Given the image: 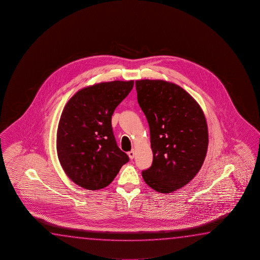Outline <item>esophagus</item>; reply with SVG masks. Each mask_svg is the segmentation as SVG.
<instances>
[{
	"label": "esophagus",
	"instance_id": "obj_1",
	"mask_svg": "<svg viewBox=\"0 0 260 260\" xmlns=\"http://www.w3.org/2000/svg\"><path fill=\"white\" fill-rule=\"evenodd\" d=\"M135 154H136V153H135V150H132V151L128 152V155H129V157H130V159L135 158Z\"/></svg>",
	"mask_w": 260,
	"mask_h": 260
}]
</instances>
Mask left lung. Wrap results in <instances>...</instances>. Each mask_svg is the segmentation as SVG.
Wrapping results in <instances>:
<instances>
[{
    "instance_id": "left-lung-1",
    "label": "left lung",
    "mask_w": 260,
    "mask_h": 260,
    "mask_svg": "<svg viewBox=\"0 0 260 260\" xmlns=\"http://www.w3.org/2000/svg\"><path fill=\"white\" fill-rule=\"evenodd\" d=\"M137 101L149 124L153 163L142 171L160 193L188 184L202 167L208 145L202 109L188 92L161 80L136 81Z\"/></svg>"
}]
</instances>
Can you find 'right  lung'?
Returning a JSON list of instances; mask_svg holds the SVG:
<instances>
[{"mask_svg": "<svg viewBox=\"0 0 260 260\" xmlns=\"http://www.w3.org/2000/svg\"><path fill=\"white\" fill-rule=\"evenodd\" d=\"M133 86L134 81L94 84L80 90L66 104L58 125V158L76 185L104 188L129 161L116 144L112 115Z\"/></svg>", "mask_w": 260, "mask_h": 260, "instance_id": "right-lung-1", "label": "right lung"}]
</instances>
